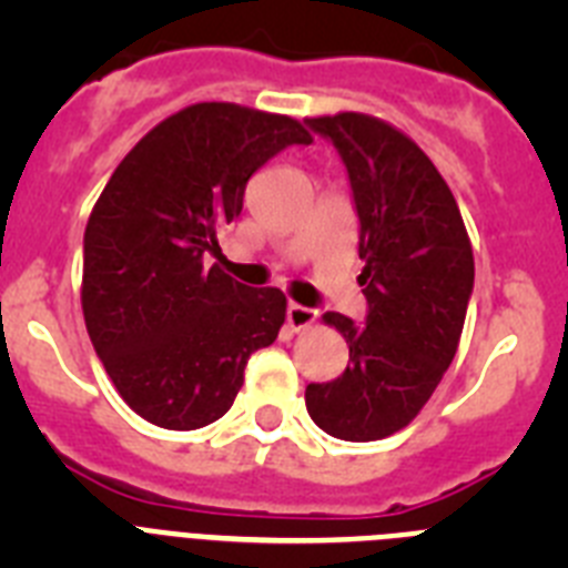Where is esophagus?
<instances>
[{"label":"esophagus","mask_w":568,"mask_h":568,"mask_svg":"<svg viewBox=\"0 0 568 568\" xmlns=\"http://www.w3.org/2000/svg\"><path fill=\"white\" fill-rule=\"evenodd\" d=\"M315 318H318V310L304 307V304H290L287 307V324L293 333H301V329L313 327Z\"/></svg>","instance_id":"esophagus-1"}]
</instances>
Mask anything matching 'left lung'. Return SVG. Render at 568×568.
<instances>
[{"label":"left lung","instance_id":"obj_1","mask_svg":"<svg viewBox=\"0 0 568 568\" xmlns=\"http://www.w3.org/2000/svg\"><path fill=\"white\" fill-rule=\"evenodd\" d=\"M338 150L358 213L366 318L327 313L349 344L346 369L310 384L307 413L341 440L404 429L458 353L475 284L471 244L453 190L429 155L393 124L364 113L307 119Z\"/></svg>","mask_w":568,"mask_h":568}]
</instances>
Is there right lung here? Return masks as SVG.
I'll return each instance as SVG.
<instances>
[{
    "instance_id": "obj_1",
    "label": "right lung",
    "mask_w": 568,
    "mask_h": 568,
    "mask_svg": "<svg viewBox=\"0 0 568 568\" xmlns=\"http://www.w3.org/2000/svg\"><path fill=\"white\" fill-rule=\"evenodd\" d=\"M313 135L290 115L202 102L155 124L110 175L84 230L82 310L119 395L164 429L233 406L250 355L278 338L287 298L204 267L250 175Z\"/></svg>"
}]
</instances>
